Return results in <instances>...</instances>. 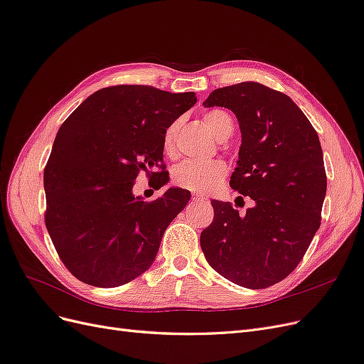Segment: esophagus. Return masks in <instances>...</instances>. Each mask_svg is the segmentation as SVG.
<instances>
[{"label":"esophagus","instance_id":"esophagus-1","mask_svg":"<svg viewBox=\"0 0 364 364\" xmlns=\"http://www.w3.org/2000/svg\"><path fill=\"white\" fill-rule=\"evenodd\" d=\"M193 200L194 202H205L206 200V197L205 196H202V194H193Z\"/></svg>","mask_w":364,"mask_h":364}]
</instances>
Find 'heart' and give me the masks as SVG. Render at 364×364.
<instances>
[{
    "label": "heart",
    "mask_w": 364,
    "mask_h": 364,
    "mask_svg": "<svg viewBox=\"0 0 364 364\" xmlns=\"http://www.w3.org/2000/svg\"><path fill=\"white\" fill-rule=\"evenodd\" d=\"M203 123L211 130V134L223 141L230 136L234 130L232 118L220 109H213L203 114ZM181 129L179 121L173 123L164 130L162 135V151L164 155L174 159L178 156V146H176V138ZM228 174V165L223 161H208V162H197V161H185L173 168V182L179 188L188 190L193 193H211L217 190L223 183Z\"/></svg>",
    "instance_id": "1"
}]
</instances>
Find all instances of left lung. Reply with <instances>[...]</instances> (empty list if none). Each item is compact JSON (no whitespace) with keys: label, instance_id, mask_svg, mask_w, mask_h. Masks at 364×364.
<instances>
[{"label":"left lung","instance_id":"1","mask_svg":"<svg viewBox=\"0 0 364 364\" xmlns=\"http://www.w3.org/2000/svg\"><path fill=\"white\" fill-rule=\"evenodd\" d=\"M203 105L230 109L238 119L241 147L229 185L253 206L241 215L229 202L213 200L202 250L230 282L267 289L296 269L321 226L326 194L321 141L289 95L257 82L218 87Z\"/></svg>","mask_w":364,"mask_h":364}]
</instances>
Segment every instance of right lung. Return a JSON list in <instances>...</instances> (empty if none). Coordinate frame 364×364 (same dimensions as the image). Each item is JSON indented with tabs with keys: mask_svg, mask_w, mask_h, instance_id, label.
<instances>
[{
	"mask_svg": "<svg viewBox=\"0 0 364 364\" xmlns=\"http://www.w3.org/2000/svg\"><path fill=\"white\" fill-rule=\"evenodd\" d=\"M197 102L147 85L94 92L63 121L43 170L46 226L62 262L94 287H118L144 273L165 229L190 200L170 188L146 202L132 193L141 171L168 182L162 135Z\"/></svg>",
	"mask_w": 364,
	"mask_h": 364,
	"instance_id": "right-lung-1",
	"label": "right lung"
}]
</instances>
